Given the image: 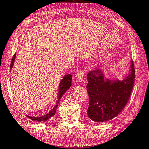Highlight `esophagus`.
<instances>
[{
  "label": "esophagus",
  "instance_id": "34e87169",
  "mask_svg": "<svg viewBox=\"0 0 149 149\" xmlns=\"http://www.w3.org/2000/svg\"><path fill=\"white\" fill-rule=\"evenodd\" d=\"M84 75L85 73L84 72L80 71L79 72H78L76 75H75V81H76L77 83H81V82L83 81Z\"/></svg>",
  "mask_w": 149,
  "mask_h": 149
}]
</instances>
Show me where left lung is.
<instances>
[{
    "mask_svg": "<svg viewBox=\"0 0 149 149\" xmlns=\"http://www.w3.org/2000/svg\"><path fill=\"white\" fill-rule=\"evenodd\" d=\"M123 80L107 79L101 68L90 71L86 85L90 103L87 110L89 118L95 122H103L118 116L127 104L133 88L135 78L134 63Z\"/></svg>",
    "mask_w": 149,
    "mask_h": 149,
    "instance_id": "left-lung-1",
    "label": "left lung"
}]
</instances>
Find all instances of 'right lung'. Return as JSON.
Segmentation results:
<instances>
[{
	"label": "right lung",
	"mask_w": 149,
	"mask_h": 149,
	"mask_svg": "<svg viewBox=\"0 0 149 149\" xmlns=\"http://www.w3.org/2000/svg\"><path fill=\"white\" fill-rule=\"evenodd\" d=\"M15 58H16V54H15L13 57V58H12V61H11V65H10V70H11L12 68L13 67ZM72 80V75L71 74H67V75H65V76L63 77L62 79L60 81V83H59V89H58V90H59V91H58V100H57V102H56V105L54 107H53L52 109L50 110L48 113H47L46 115H44L42 116H37V117L30 116L26 115L27 118H29L32 120H34V121L46 122L50 118V117L54 116L60 99H61V98L63 95V94H64L66 92V91L69 89L70 87L71 86Z\"/></svg>",
	"instance_id": "right-lung-1"
}]
</instances>
